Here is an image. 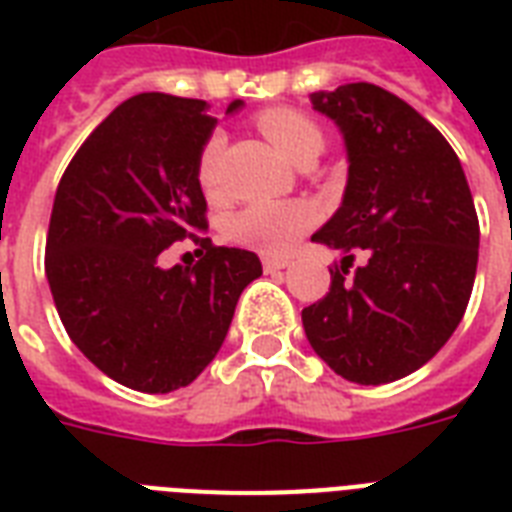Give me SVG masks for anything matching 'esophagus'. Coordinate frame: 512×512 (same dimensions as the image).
Here are the masks:
<instances>
[{
    "label": "esophagus",
    "instance_id": "obj_1",
    "mask_svg": "<svg viewBox=\"0 0 512 512\" xmlns=\"http://www.w3.org/2000/svg\"><path fill=\"white\" fill-rule=\"evenodd\" d=\"M287 265H289V260H279V257H265L263 260L265 273H279V271H284Z\"/></svg>",
    "mask_w": 512,
    "mask_h": 512
}]
</instances>
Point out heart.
<instances>
[{
  "instance_id": "b5f03b06",
  "label": "heart",
  "mask_w": 512,
  "mask_h": 512,
  "mask_svg": "<svg viewBox=\"0 0 512 512\" xmlns=\"http://www.w3.org/2000/svg\"><path fill=\"white\" fill-rule=\"evenodd\" d=\"M257 127L276 151L297 167H311L327 148V135L321 124L297 108H268L257 116ZM220 154L223 138L212 135L196 162V177L207 193H215L220 183ZM311 223L313 212L305 204H249L228 220V236L241 247L257 249L265 255H284L295 247Z\"/></svg>"
}]
</instances>
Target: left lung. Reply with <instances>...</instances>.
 Masks as SVG:
<instances>
[{
  "label": "left lung",
  "mask_w": 512,
  "mask_h": 512,
  "mask_svg": "<svg viewBox=\"0 0 512 512\" xmlns=\"http://www.w3.org/2000/svg\"><path fill=\"white\" fill-rule=\"evenodd\" d=\"M348 151L342 204L313 241L342 252L332 287L303 311L311 348L358 385L428 364L465 316L478 265V215L454 148L377 84L313 92ZM370 260L347 276L349 252Z\"/></svg>",
  "instance_id": "obj_1"
}]
</instances>
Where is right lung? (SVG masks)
Masks as SVG:
<instances>
[{
  "label": "right lung",
  "instance_id": "add662e5",
  "mask_svg": "<svg viewBox=\"0 0 512 512\" xmlns=\"http://www.w3.org/2000/svg\"><path fill=\"white\" fill-rule=\"evenodd\" d=\"M215 124L204 100L135 95L92 130L55 191L44 271L58 316L76 348L132 390L191 385L263 273L255 252L196 233L207 228L196 162ZM188 235L200 263L162 269L163 249Z\"/></svg>",
  "mask_w": 512,
  "mask_h": 512
}]
</instances>
